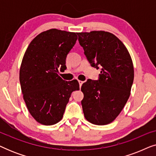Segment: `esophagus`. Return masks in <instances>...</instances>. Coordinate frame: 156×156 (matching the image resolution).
<instances>
[{"label": "esophagus", "mask_w": 156, "mask_h": 156, "mask_svg": "<svg viewBox=\"0 0 156 156\" xmlns=\"http://www.w3.org/2000/svg\"><path fill=\"white\" fill-rule=\"evenodd\" d=\"M83 83H84V82H82V81H79V84H80V87H82V85Z\"/></svg>", "instance_id": "1"}]
</instances>
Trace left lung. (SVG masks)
I'll return each mask as SVG.
<instances>
[{"label":"left lung","instance_id":"obj_1","mask_svg":"<svg viewBox=\"0 0 156 156\" xmlns=\"http://www.w3.org/2000/svg\"><path fill=\"white\" fill-rule=\"evenodd\" d=\"M77 35L89 63L101 68L99 80L89 79L81 88L84 117L93 124H108L119 116L131 94L134 78L131 55L123 42L108 32Z\"/></svg>","mask_w":156,"mask_h":156}]
</instances>
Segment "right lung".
Instances as JSON below:
<instances>
[{"mask_svg": "<svg viewBox=\"0 0 156 156\" xmlns=\"http://www.w3.org/2000/svg\"><path fill=\"white\" fill-rule=\"evenodd\" d=\"M76 33L50 29L36 36L27 47L20 68L23 99L37 122L51 126L62 119L78 81H65L58 69H67L66 57L77 40Z\"/></svg>", "mask_w": 156, "mask_h": 156, "instance_id": "1", "label": "right lung"}]
</instances>
